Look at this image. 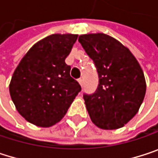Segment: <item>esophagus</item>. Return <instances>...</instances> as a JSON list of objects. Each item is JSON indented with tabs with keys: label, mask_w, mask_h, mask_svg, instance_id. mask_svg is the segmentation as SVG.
<instances>
[{
	"label": "esophagus",
	"mask_w": 158,
	"mask_h": 158,
	"mask_svg": "<svg viewBox=\"0 0 158 158\" xmlns=\"http://www.w3.org/2000/svg\"><path fill=\"white\" fill-rule=\"evenodd\" d=\"M78 83L81 84V87L83 86V83H84V81H83L82 78H80V80H78Z\"/></svg>",
	"instance_id": "34e87169"
}]
</instances>
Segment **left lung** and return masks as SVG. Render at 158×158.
<instances>
[{"label":"left lung","mask_w":158,"mask_h":158,"mask_svg":"<svg viewBox=\"0 0 158 158\" xmlns=\"http://www.w3.org/2000/svg\"><path fill=\"white\" fill-rule=\"evenodd\" d=\"M78 41L96 67L99 84L92 94H83L92 121L101 129L115 130L138 112L146 91L143 72L128 48L104 34H86Z\"/></svg>","instance_id":"left-lung-1"}]
</instances>
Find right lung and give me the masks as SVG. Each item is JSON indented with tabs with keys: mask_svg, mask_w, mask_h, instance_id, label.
Listing matches in <instances>:
<instances>
[{
	"mask_svg": "<svg viewBox=\"0 0 158 158\" xmlns=\"http://www.w3.org/2000/svg\"><path fill=\"white\" fill-rule=\"evenodd\" d=\"M77 35L53 34L34 44L15 68L9 86L19 114L39 127L60 121L81 91L64 62Z\"/></svg>",
	"mask_w": 158,
	"mask_h": 158,
	"instance_id": "obj_1",
	"label": "right lung"
}]
</instances>
